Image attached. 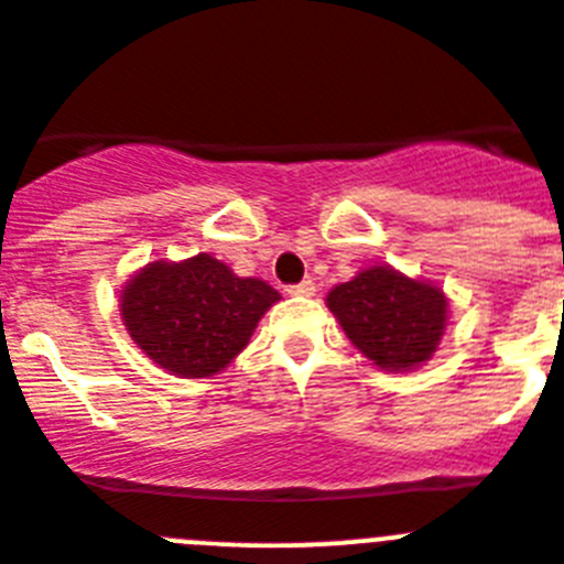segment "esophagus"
Listing matches in <instances>:
<instances>
[{
    "mask_svg": "<svg viewBox=\"0 0 564 564\" xmlns=\"http://www.w3.org/2000/svg\"><path fill=\"white\" fill-rule=\"evenodd\" d=\"M286 292L297 294V297H311V294L316 292V286H314V281H300V283H294V286H289Z\"/></svg>",
    "mask_w": 564,
    "mask_h": 564,
    "instance_id": "34e87169",
    "label": "esophagus"
}]
</instances>
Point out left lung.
<instances>
[{
	"label": "left lung",
	"mask_w": 564,
	"mask_h": 564,
	"mask_svg": "<svg viewBox=\"0 0 564 564\" xmlns=\"http://www.w3.org/2000/svg\"><path fill=\"white\" fill-rule=\"evenodd\" d=\"M327 308L366 358L391 371L424 364L446 327L444 292L391 267H369L336 286Z\"/></svg>",
	"instance_id": "obj_1"
}]
</instances>
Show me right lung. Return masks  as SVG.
Wrapping results in <instances>:
<instances>
[{"instance_id":"1","label":"right lung","mask_w":564,"mask_h":564,"mask_svg":"<svg viewBox=\"0 0 564 564\" xmlns=\"http://www.w3.org/2000/svg\"><path fill=\"white\" fill-rule=\"evenodd\" d=\"M281 294L259 278H237L200 253L171 264L154 261L120 294L126 330L154 364L178 377H209L245 349Z\"/></svg>"}]
</instances>
